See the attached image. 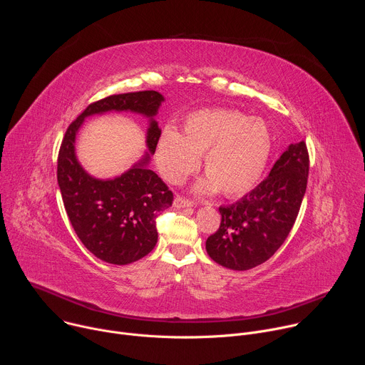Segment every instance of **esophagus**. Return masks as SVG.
<instances>
[{
  "instance_id": "obj_1",
  "label": "esophagus",
  "mask_w": 365,
  "mask_h": 365,
  "mask_svg": "<svg viewBox=\"0 0 365 365\" xmlns=\"http://www.w3.org/2000/svg\"><path fill=\"white\" fill-rule=\"evenodd\" d=\"M173 205H175V207H189V206H193V202L189 200L187 197H183V196L178 195L173 200Z\"/></svg>"
}]
</instances>
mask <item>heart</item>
Returning <instances> with one entry per match:
<instances>
[{
    "instance_id": "obj_1",
    "label": "heart",
    "mask_w": 365,
    "mask_h": 365,
    "mask_svg": "<svg viewBox=\"0 0 365 365\" xmlns=\"http://www.w3.org/2000/svg\"><path fill=\"white\" fill-rule=\"evenodd\" d=\"M273 148V135L259 118H248L230 108H205L192 113L183 123V134L163 130L155 160L163 178L182 183L200 163L206 176L195 190L202 195L222 192L228 197L250 192L263 176Z\"/></svg>"
}]
</instances>
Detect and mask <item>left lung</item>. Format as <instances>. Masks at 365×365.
<instances>
[{"instance_id": "left-lung-1", "label": "left lung", "mask_w": 365, "mask_h": 365, "mask_svg": "<svg viewBox=\"0 0 365 365\" xmlns=\"http://www.w3.org/2000/svg\"><path fill=\"white\" fill-rule=\"evenodd\" d=\"M309 154L304 141L290 144L267 179L232 205L221 206V225L206 252L231 270L263 264L292 231L306 192Z\"/></svg>"}]
</instances>
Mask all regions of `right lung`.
I'll use <instances>...</instances> for the list:
<instances>
[{"label": "right lung", "mask_w": 365, "mask_h": 365, "mask_svg": "<svg viewBox=\"0 0 365 365\" xmlns=\"http://www.w3.org/2000/svg\"><path fill=\"white\" fill-rule=\"evenodd\" d=\"M163 95L155 91L118 93L96 101L68 127L58 158V183L69 221L82 244L110 264H130L158 242L155 218L172 206L173 193L147 168L162 130L154 120ZM131 110L150 121L145 158L121 177L102 181L84 172L76 159V134L89 115Z\"/></svg>", "instance_id": "add662e5"}]
</instances>
